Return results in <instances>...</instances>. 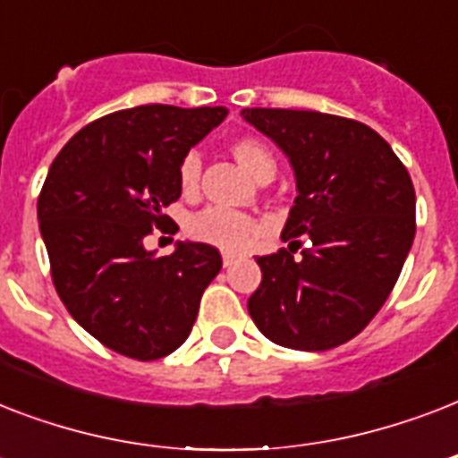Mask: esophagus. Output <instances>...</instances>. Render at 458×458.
Returning a JSON list of instances; mask_svg holds the SVG:
<instances>
[{"label":"esophagus","mask_w":458,"mask_h":458,"mask_svg":"<svg viewBox=\"0 0 458 458\" xmlns=\"http://www.w3.org/2000/svg\"><path fill=\"white\" fill-rule=\"evenodd\" d=\"M237 259L233 257V254H223V266H225V268H230V266L235 264Z\"/></svg>","instance_id":"34e87169"}]
</instances>
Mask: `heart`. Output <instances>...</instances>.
Masks as SVG:
<instances>
[{"mask_svg":"<svg viewBox=\"0 0 458 458\" xmlns=\"http://www.w3.org/2000/svg\"><path fill=\"white\" fill-rule=\"evenodd\" d=\"M230 154L235 158L237 164L242 165L244 171L250 173L251 178H271L276 171V158H273L271 149L266 147L259 138L251 135H242L230 142ZM199 173H201V161L197 154H187L180 161L178 168V182L182 194H194L199 187ZM187 233L208 247H216L221 251H230V254H240L254 247L257 242L259 223L251 216L242 214V211H233V208L223 207H207L201 208L199 214H194L187 223Z\"/></svg>","mask_w":458,"mask_h":458,"instance_id":"b5f03b06","label":"heart"}]
</instances>
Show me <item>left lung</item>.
<instances>
[{"mask_svg": "<svg viewBox=\"0 0 458 458\" xmlns=\"http://www.w3.org/2000/svg\"><path fill=\"white\" fill-rule=\"evenodd\" d=\"M290 158L297 197L280 250L259 257L251 320L271 342L326 352L356 337L397 283L416 235L406 165L373 128L294 109H242ZM300 236L312 240L301 258Z\"/></svg>", "mask_w": 458, "mask_h": 458, "instance_id": "8db88e82", "label": "left lung"}]
</instances>
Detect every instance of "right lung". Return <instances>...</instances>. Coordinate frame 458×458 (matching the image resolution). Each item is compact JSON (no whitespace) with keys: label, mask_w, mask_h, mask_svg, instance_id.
<instances>
[{"label":"right lung","mask_w":458,"mask_h":458,"mask_svg":"<svg viewBox=\"0 0 458 458\" xmlns=\"http://www.w3.org/2000/svg\"><path fill=\"white\" fill-rule=\"evenodd\" d=\"M225 106L147 104L97 118L49 165L38 199L52 280L68 313L104 347L138 361L171 354L192 330L223 259L204 242L145 250L180 197L178 168Z\"/></svg>","instance_id":"right-lung-1"}]
</instances>
